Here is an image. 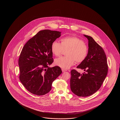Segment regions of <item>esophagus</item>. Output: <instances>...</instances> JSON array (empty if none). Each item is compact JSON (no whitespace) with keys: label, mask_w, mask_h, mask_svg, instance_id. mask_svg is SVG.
<instances>
[{"label":"esophagus","mask_w":120,"mask_h":120,"mask_svg":"<svg viewBox=\"0 0 120 120\" xmlns=\"http://www.w3.org/2000/svg\"><path fill=\"white\" fill-rule=\"evenodd\" d=\"M62 72H65V71H67V70H66V69H62Z\"/></svg>","instance_id":"obj_1"}]
</instances>
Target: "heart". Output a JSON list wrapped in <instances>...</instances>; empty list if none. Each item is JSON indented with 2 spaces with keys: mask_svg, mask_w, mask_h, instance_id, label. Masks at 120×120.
I'll use <instances>...</instances> for the list:
<instances>
[{
  "mask_svg": "<svg viewBox=\"0 0 120 120\" xmlns=\"http://www.w3.org/2000/svg\"><path fill=\"white\" fill-rule=\"evenodd\" d=\"M61 43L54 41L51 44L52 53L56 56H60L64 50H67V56L55 59V64L63 69H68L76 63H81L87 57L88 48L82 39L75 36H67L62 38Z\"/></svg>",
  "mask_w": 120,
  "mask_h": 120,
  "instance_id": "obj_1",
  "label": "heart"
}]
</instances>
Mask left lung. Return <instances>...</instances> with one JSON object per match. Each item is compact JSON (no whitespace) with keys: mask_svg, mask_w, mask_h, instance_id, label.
Returning <instances> with one entry per match:
<instances>
[{"mask_svg":"<svg viewBox=\"0 0 120 120\" xmlns=\"http://www.w3.org/2000/svg\"><path fill=\"white\" fill-rule=\"evenodd\" d=\"M88 40L87 57L77 68L84 70L81 74L76 70L71 71L70 88L79 97H86L97 92L107 75L108 66L105 51L92 37L84 35Z\"/></svg>","mask_w":120,"mask_h":120,"instance_id":"left-lung-1","label":"left lung"}]
</instances>
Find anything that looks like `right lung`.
<instances>
[{
    "mask_svg": "<svg viewBox=\"0 0 120 120\" xmlns=\"http://www.w3.org/2000/svg\"><path fill=\"white\" fill-rule=\"evenodd\" d=\"M60 36L59 31H40L23 47L18 60L19 78L33 94L41 96L50 92L53 82L62 72L59 66L49 67L54 62L51 44Z\"/></svg>",
    "mask_w": 120,
    "mask_h": 120,
    "instance_id": "obj_1",
    "label": "right lung"
}]
</instances>
